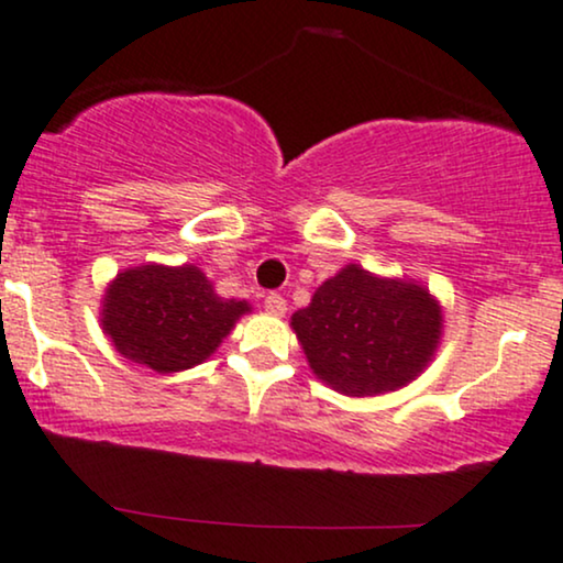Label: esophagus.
Returning <instances> with one entry per match:
<instances>
[{"label": "esophagus", "instance_id": "esophagus-1", "mask_svg": "<svg viewBox=\"0 0 563 563\" xmlns=\"http://www.w3.org/2000/svg\"><path fill=\"white\" fill-rule=\"evenodd\" d=\"M264 309H267L269 314H275V318H283V314H286V309H288V303L280 294H269L267 299H264Z\"/></svg>", "mask_w": 563, "mask_h": 563}]
</instances>
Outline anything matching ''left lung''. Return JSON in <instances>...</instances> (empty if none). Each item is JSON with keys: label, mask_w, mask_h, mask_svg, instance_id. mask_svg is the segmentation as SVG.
<instances>
[{"label": "left lung", "mask_w": 563, "mask_h": 563, "mask_svg": "<svg viewBox=\"0 0 563 563\" xmlns=\"http://www.w3.org/2000/svg\"><path fill=\"white\" fill-rule=\"evenodd\" d=\"M290 328L322 384L346 397H378L431 365L444 314L423 283L346 264L294 312Z\"/></svg>", "instance_id": "obj_1"}]
</instances>
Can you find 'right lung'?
Listing matches in <instances>:
<instances>
[{
    "label": "right lung",
    "instance_id": "add662e5",
    "mask_svg": "<svg viewBox=\"0 0 563 563\" xmlns=\"http://www.w3.org/2000/svg\"><path fill=\"white\" fill-rule=\"evenodd\" d=\"M249 312V301L219 296L196 264L147 262L108 283L100 325L121 357L169 376L206 363Z\"/></svg>",
    "mask_w": 563,
    "mask_h": 563
}]
</instances>
